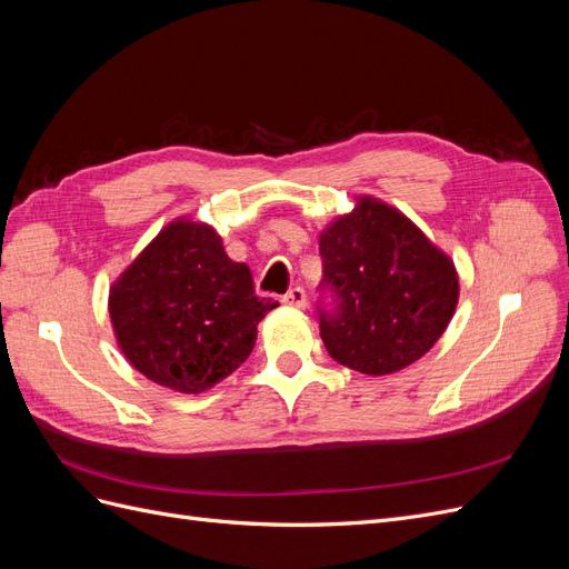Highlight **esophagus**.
Returning <instances> with one entry per match:
<instances>
[{
	"label": "esophagus",
	"mask_w": 569,
	"mask_h": 569,
	"mask_svg": "<svg viewBox=\"0 0 569 569\" xmlns=\"http://www.w3.org/2000/svg\"><path fill=\"white\" fill-rule=\"evenodd\" d=\"M282 303L284 306H289V308H306V291L301 289V287H295V289H289L287 295L282 297Z\"/></svg>",
	"instance_id": "34e87169"
}]
</instances>
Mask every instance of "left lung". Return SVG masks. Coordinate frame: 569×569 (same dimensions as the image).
I'll list each match as a JSON object with an SVG mask.
<instances>
[{"label": "left lung", "instance_id": "left-lung-1", "mask_svg": "<svg viewBox=\"0 0 569 569\" xmlns=\"http://www.w3.org/2000/svg\"><path fill=\"white\" fill-rule=\"evenodd\" d=\"M320 337L337 363L391 375L416 363L451 322L458 272L412 222L385 201L360 197L320 234Z\"/></svg>", "mask_w": 569, "mask_h": 569}]
</instances>
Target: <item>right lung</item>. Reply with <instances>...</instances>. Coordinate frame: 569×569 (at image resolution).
<instances>
[{
  "label": "right lung",
  "mask_w": 569,
  "mask_h": 569,
  "mask_svg": "<svg viewBox=\"0 0 569 569\" xmlns=\"http://www.w3.org/2000/svg\"><path fill=\"white\" fill-rule=\"evenodd\" d=\"M274 306L256 297L249 266L230 261L218 232L189 218L163 228L109 295L132 368L182 393L211 389L242 366Z\"/></svg>",
  "instance_id": "obj_1"
}]
</instances>
